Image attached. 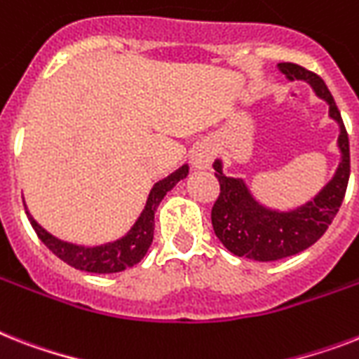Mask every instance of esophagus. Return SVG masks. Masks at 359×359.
Returning <instances> with one entry per match:
<instances>
[{"label": "esophagus", "instance_id": "esophagus-1", "mask_svg": "<svg viewBox=\"0 0 359 359\" xmlns=\"http://www.w3.org/2000/svg\"><path fill=\"white\" fill-rule=\"evenodd\" d=\"M212 160H214V149L208 144L197 145L191 153V164L197 170H206L212 164Z\"/></svg>", "mask_w": 359, "mask_h": 359}]
</instances>
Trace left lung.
Listing matches in <instances>:
<instances>
[{"label": "left lung", "instance_id": "left-lung-1", "mask_svg": "<svg viewBox=\"0 0 359 359\" xmlns=\"http://www.w3.org/2000/svg\"><path fill=\"white\" fill-rule=\"evenodd\" d=\"M278 69L290 81H306L317 97L328 103L330 118L339 125L337 147L341 160L336 175L313 199L287 212L258 203L247 188L245 180L226 177L223 173V162L215 160L214 170L221 191L212 208L214 232L232 255L256 262L282 260L313 245L339 212L351 177L348 134L325 81L293 62H280Z\"/></svg>", "mask_w": 359, "mask_h": 359}]
</instances>
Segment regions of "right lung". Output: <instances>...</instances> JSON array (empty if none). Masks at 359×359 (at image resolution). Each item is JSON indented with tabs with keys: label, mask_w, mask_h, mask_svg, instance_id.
Masks as SVG:
<instances>
[{
	"label": "right lung",
	"mask_w": 359,
	"mask_h": 359,
	"mask_svg": "<svg viewBox=\"0 0 359 359\" xmlns=\"http://www.w3.org/2000/svg\"><path fill=\"white\" fill-rule=\"evenodd\" d=\"M188 173L189 168L188 164H184L177 171L168 175L165 179L158 180L149 191L145 208L142 210V214L136 219V223L130 226L129 232L123 238L103 243V245L86 247L58 240L53 234H49L48 230L38 225L33 215L29 214L27 208H25V214H27L29 221H31V225H33L40 241L62 262H66V264L75 267V269L86 271V273H99V275L119 273V271H125L127 267H133V265H136L144 258L147 249L153 243L154 212L158 208L160 201L164 199L165 194L179 184L180 180L186 179Z\"/></svg>",
	"instance_id": "right-lung-1"
}]
</instances>
